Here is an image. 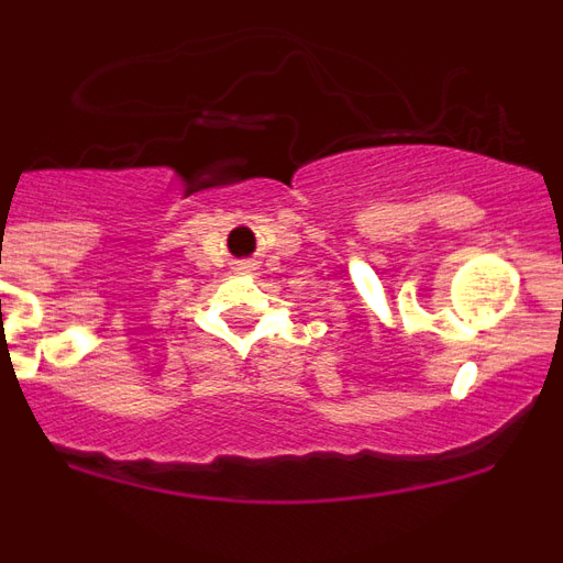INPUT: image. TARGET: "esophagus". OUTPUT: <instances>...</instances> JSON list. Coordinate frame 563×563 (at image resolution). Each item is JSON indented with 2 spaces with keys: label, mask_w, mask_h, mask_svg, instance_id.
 Returning <instances> with one entry per match:
<instances>
[{
  "label": "esophagus",
  "mask_w": 563,
  "mask_h": 563,
  "mask_svg": "<svg viewBox=\"0 0 563 563\" xmlns=\"http://www.w3.org/2000/svg\"><path fill=\"white\" fill-rule=\"evenodd\" d=\"M242 271H251V265H242Z\"/></svg>",
  "instance_id": "34e87169"
}]
</instances>
